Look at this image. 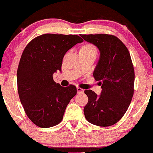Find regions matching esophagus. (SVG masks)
I'll use <instances>...</instances> for the list:
<instances>
[{"instance_id":"obj_1","label":"esophagus","mask_w":153,"mask_h":153,"mask_svg":"<svg viewBox=\"0 0 153 153\" xmlns=\"http://www.w3.org/2000/svg\"><path fill=\"white\" fill-rule=\"evenodd\" d=\"M77 91H78V94L83 93V89H82L81 88H79V87H78V88H77Z\"/></svg>"}]
</instances>
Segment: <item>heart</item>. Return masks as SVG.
I'll list each match as a JSON object with an SVG mask.
<instances>
[{
  "label": "heart",
  "instance_id": "obj_1",
  "mask_svg": "<svg viewBox=\"0 0 153 153\" xmlns=\"http://www.w3.org/2000/svg\"><path fill=\"white\" fill-rule=\"evenodd\" d=\"M81 49L83 50H88V51H96V48L94 46L91 44H87L83 46L81 48Z\"/></svg>",
  "mask_w": 153,
  "mask_h": 153
}]
</instances>
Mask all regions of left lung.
<instances>
[{
  "label": "left lung",
  "instance_id": "1",
  "mask_svg": "<svg viewBox=\"0 0 153 153\" xmlns=\"http://www.w3.org/2000/svg\"><path fill=\"white\" fill-rule=\"evenodd\" d=\"M80 36L100 52L93 75L100 81L102 92L97 95L85 90L88 98L83 109L85 117L94 125L110 126L122 118L133 97L134 70L130 53L123 42L112 35Z\"/></svg>",
  "mask_w": 153,
  "mask_h": 153
}]
</instances>
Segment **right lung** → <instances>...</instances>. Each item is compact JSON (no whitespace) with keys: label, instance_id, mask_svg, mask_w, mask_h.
I'll return each mask as SVG.
<instances>
[{"label":"right lung","instance_id":"right-lung-1","mask_svg":"<svg viewBox=\"0 0 153 153\" xmlns=\"http://www.w3.org/2000/svg\"><path fill=\"white\" fill-rule=\"evenodd\" d=\"M83 41L75 35L44 34L25 47L17 70L18 93L27 115L38 126L49 128L59 123L77 94L75 85L61 86L53 75L62 70L66 52Z\"/></svg>","mask_w":153,"mask_h":153}]
</instances>
